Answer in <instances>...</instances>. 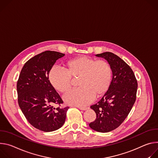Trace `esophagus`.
Returning a JSON list of instances; mask_svg holds the SVG:
<instances>
[{
	"mask_svg": "<svg viewBox=\"0 0 158 158\" xmlns=\"http://www.w3.org/2000/svg\"><path fill=\"white\" fill-rule=\"evenodd\" d=\"M80 110H88L89 108V107H78Z\"/></svg>",
	"mask_w": 158,
	"mask_h": 158,
	"instance_id": "esophagus-1",
	"label": "esophagus"
}]
</instances>
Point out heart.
Here are the masks:
<instances>
[{"mask_svg":"<svg viewBox=\"0 0 158 158\" xmlns=\"http://www.w3.org/2000/svg\"><path fill=\"white\" fill-rule=\"evenodd\" d=\"M64 69L52 68L49 73L51 85L61 94L68 91L77 79L78 89L69 91L64 100L69 105L85 106L91 103L95 96H103L108 90L112 78V68L106 60L81 56L66 61Z\"/></svg>","mask_w":158,"mask_h":158,"instance_id":"obj_1","label":"heart"}]
</instances>
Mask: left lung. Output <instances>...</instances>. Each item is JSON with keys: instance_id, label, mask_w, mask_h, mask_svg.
<instances>
[{"instance_id": "8db88e82", "label": "left lung", "mask_w": 158, "mask_h": 158, "mask_svg": "<svg viewBox=\"0 0 158 158\" xmlns=\"http://www.w3.org/2000/svg\"><path fill=\"white\" fill-rule=\"evenodd\" d=\"M96 56L110 63L113 73L107 92L90 107L96 118L89 126L97 132H108L120 126L131 112L136 99L137 81L131 67L116 55L105 52Z\"/></svg>"}]
</instances>
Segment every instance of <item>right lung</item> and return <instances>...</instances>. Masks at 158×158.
I'll use <instances>...</instances> for the list:
<instances>
[{
    "label": "right lung",
    "instance_id": "add662e5",
    "mask_svg": "<svg viewBox=\"0 0 158 158\" xmlns=\"http://www.w3.org/2000/svg\"><path fill=\"white\" fill-rule=\"evenodd\" d=\"M64 54L46 51L29 59L23 67L17 83L19 106L25 117L35 128L44 132L60 129L64 123L69 107L49 81L52 66ZM58 104L55 108L54 106Z\"/></svg>",
    "mask_w": 158,
    "mask_h": 158
}]
</instances>
